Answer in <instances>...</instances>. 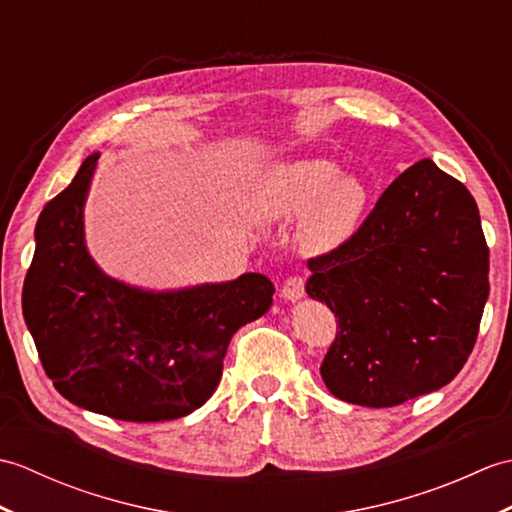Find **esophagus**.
I'll return each mask as SVG.
<instances>
[{
	"instance_id": "obj_1",
	"label": "esophagus",
	"mask_w": 512,
	"mask_h": 512,
	"mask_svg": "<svg viewBox=\"0 0 512 512\" xmlns=\"http://www.w3.org/2000/svg\"><path fill=\"white\" fill-rule=\"evenodd\" d=\"M303 295H306V281L299 275L288 277L284 281V286H281V297L286 301H299Z\"/></svg>"
}]
</instances>
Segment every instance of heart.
<instances>
[{
	"instance_id": "b5f03b06",
	"label": "heart",
	"mask_w": 512,
	"mask_h": 512,
	"mask_svg": "<svg viewBox=\"0 0 512 512\" xmlns=\"http://www.w3.org/2000/svg\"><path fill=\"white\" fill-rule=\"evenodd\" d=\"M334 160L297 158L270 167L257 187V211L266 220L301 215L297 242L308 253H328L350 242L372 202L361 178L341 176Z\"/></svg>"
}]
</instances>
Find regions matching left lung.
Wrapping results in <instances>:
<instances>
[{"label": "left lung", "mask_w": 512, "mask_h": 512, "mask_svg": "<svg viewBox=\"0 0 512 512\" xmlns=\"http://www.w3.org/2000/svg\"><path fill=\"white\" fill-rule=\"evenodd\" d=\"M308 268V295L339 317L321 365L336 398L394 407L451 383L471 356L488 246L473 195L433 160L402 171L350 242Z\"/></svg>", "instance_id": "1"}]
</instances>
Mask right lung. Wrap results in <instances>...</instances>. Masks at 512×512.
Returning <instances> with one entry per match:
<instances>
[{
	"mask_svg": "<svg viewBox=\"0 0 512 512\" xmlns=\"http://www.w3.org/2000/svg\"><path fill=\"white\" fill-rule=\"evenodd\" d=\"M99 154L39 215L21 308L41 365L76 407L127 422L189 416L213 396L242 325L275 286L244 273L222 284L145 290L105 275L88 253L83 209Z\"/></svg>",
	"mask_w": 512,
	"mask_h": 512,
	"instance_id": "add662e5",
	"label": "right lung"
}]
</instances>
